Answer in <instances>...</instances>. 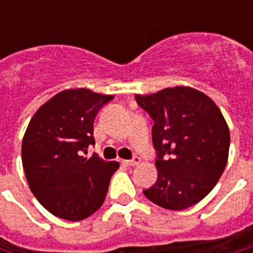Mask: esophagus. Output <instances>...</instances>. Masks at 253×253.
I'll use <instances>...</instances> for the list:
<instances>
[{"mask_svg":"<svg viewBox=\"0 0 253 253\" xmlns=\"http://www.w3.org/2000/svg\"><path fill=\"white\" fill-rule=\"evenodd\" d=\"M139 161H141V159L137 157V156H134L131 160H125V161H123V164H126L127 167H135V165L139 164Z\"/></svg>","mask_w":253,"mask_h":253,"instance_id":"obj_1","label":"esophagus"}]
</instances>
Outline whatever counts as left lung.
Returning a JSON list of instances; mask_svg holds the SVG:
<instances>
[{
	"label": "left lung",
	"mask_w": 253,
	"mask_h": 253,
	"mask_svg": "<svg viewBox=\"0 0 253 253\" xmlns=\"http://www.w3.org/2000/svg\"><path fill=\"white\" fill-rule=\"evenodd\" d=\"M153 119L157 180L143 194L156 205L184 210L214 188L228 163L230 134L221 111L209 96L175 86L135 96Z\"/></svg>",
	"instance_id": "1"
}]
</instances>
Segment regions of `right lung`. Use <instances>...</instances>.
<instances>
[{
	"mask_svg": "<svg viewBox=\"0 0 253 253\" xmlns=\"http://www.w3.org/2000/svg\"><path fill=\"white\" fill-rule=\"evenodd\" d=\"M112 99L67 89L42 105L27 127L21 145L25 176L36 199L55 217L81 221L104 202L119 164L84 154L94 145V118Z\"/></svg>",
	"mask_w": 253,
	"mask_h": 253,
	"instance_id": "add662e5",
	"label": "right lung"
}]
</instances>
